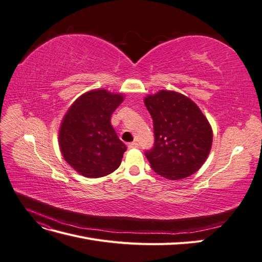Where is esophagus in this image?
Wrapping results in <instances>:
<instances>
[{
    "label": "esophagus",
    "mask_w": 262,
    "mask_h": 262,
    "mask_svg": "<svg viewBox=\"0 0 262 262\" xmlns=\"http://www.w3.org/2000/svg\"><path fill=\"white\" fill-rule=\"evenodd\" d=\"M129 148H136V147H138L139 146V144H138V142H131V143H129Z\"/></svg>",
    "instance_id": "34e87169"
}]
</instances>
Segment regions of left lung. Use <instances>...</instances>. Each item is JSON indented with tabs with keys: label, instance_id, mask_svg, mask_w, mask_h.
I'll use <instances>...</instances> for the list:
<instances>
[{
	"label": "left lung",
	"instance_id": "left-lung-1",
	"mask_svg": "<svg viewBox=\"0 0 262 262\" xmlns=\"http://www.w3.org/2000/svg\"><path fill=\"white\" fill-rule=\"evenodd\" d=\"M144 104L153 119L154 146L145 150L150 167L170 180L184 179L207 161L213 133L208 119L185 95L161 91Z\"/></svg>",
	"mask_w": 262,
	"mask_h": 262
}]
</instances>
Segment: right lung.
Instances as JSON below:
<instances>
[{"mask_svg": "<svg viewBox=\"0 0 262 262\" xmlns=\"http://www.w3.org/2000/svg\"><path fill=\"white\" fill-rule=\"evenodd\" d=\"M123 101L121 94L95 90L83 94L61 122L59 145L66 162L82 176L99 178L120 166L126 146L110 118Z\"/></svg>", "mask_w": 262, "mask_h": 262, "instance_id": "obj_1", "label": "right lung"}]
</instances>
